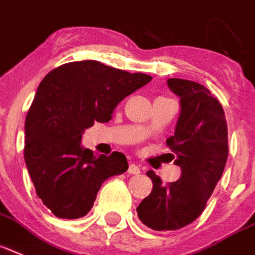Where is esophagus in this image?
<instances>
[{"label":"esophagus","instance_id":"1","mask_svg":"<svg viewBox=\"0 0 255 255\" xmlns=\"http://www.w3.org/2000/svg\"><path fill=\"white\" fill-rule=\"evenodd\" d=\"M128 172H129L130 174H139L140 173V168L136 165V164L131 163L129 165V169H128Z\"/></svg>","mask_w":255,"mask_h":255}]
</instances>
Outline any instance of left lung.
I'll use <instances>...</instances> for the list:
<instances>
[{"label": "left lung", "instance_id": "left-lung-1", "mask_svg": "<svg viewBox=\"0 0 255 255\" xmlns=\"http://www.w3.org/2000/svg\"><path fill=\"white\" fill-rule=\"evenodd\" d=\"M168 87L180 98V117L167 146L176 153L181 177L163 185L153 170L147 172L152 191L136 212L153 231H176L194 222L205 210L228 157L226 115L218 99L205 86L186 79L170 78Z\"/></svg>", "mask_w": 255, "mask_h": 255}]
</instances>
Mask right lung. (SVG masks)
I'll return each instance as SVG.
<instances>
[{"label":"right lung","instance_id":"obj_1","mask_svg":"<svg viewBox=\"0 0 255 255\" xmlns=\"http://www.w3.org/2000/svg\"><path fill=\"white\" fill-rule=\"evenodd\" d=\"M151 79L87 60L61 65L41 81L24 123V161L57 218L85 216L103 182L128 170L124 153L95 155L81 146L82 134L95 121L108 123L117 104Z\"/></svg>","mask_w":255,"mask_h":255}]
</instances>
